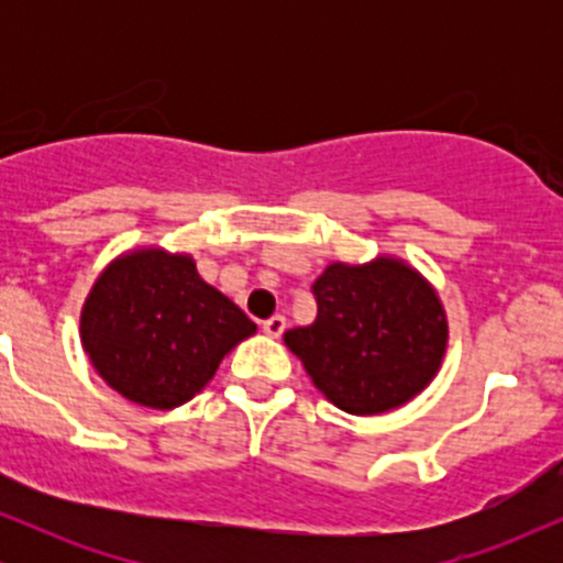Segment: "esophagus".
<instances>
[{"label": "esophagus", "mask_w": 563, "mask_h": 563, "mask_svg": "<svg viewBox=\"0 0 563 563\" xmlns=\"http://www.w3.org/2000/svg\"><path fill=\"white\" fill-rule=\"evenodd\" d=\"M262 331L267 335H273V339H277V335L286 331V318H283V314H273V318L262 322Z\"/></svg>", "instance_id": "obj_1"}]
</instances>
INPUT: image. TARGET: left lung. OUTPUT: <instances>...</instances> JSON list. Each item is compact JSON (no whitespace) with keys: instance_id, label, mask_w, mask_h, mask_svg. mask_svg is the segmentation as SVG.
<instances>
[{"instance_id":"obj_1","label":"left lung","mask_w":563,"mask_h":563,"mask_svg":"<svg viewBox=\"0 0 563 563\" xmlns=\"http://www.w3.org/2000/svg\"><path fill=\"white\" fill-rule=\"evenodd\" d=\"M318 318L286 331L312 384L352 416H378L426 389L442 365L448 320L437 290L397 260L331 264L312 283Z\"/></svg>"}]
</instances>
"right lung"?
Instances as JSON below:
<instances>
[{"label": "right lung", "instance_id": "right-lung-1", "mask_svg": "<svg viewBox=\"0 0 563 563\" xmlns=\"http://www.w3.org/2000/svg\"><path fill=\"white\" fill-rule=\"evenodd\" d=\"M256 333L190 256L134 251L106 269L81 309V344L106 384L172 410L209 384L232 346Z\"/></svg>", "mask_w": 563, "mask_h": 563}]
</instances>
